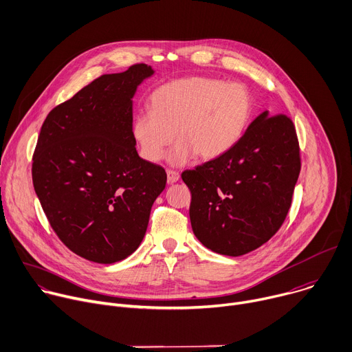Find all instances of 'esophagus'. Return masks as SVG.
Returning <instances> with one entry per match:
<instances>
[{"label": "esophagus", "instance_id": "34e87169", "mask_svg": "<svg viewBox=\"0 0 352 352\" xmlns=\"http://www.w3.org/2000/svg\"><path fill=\"white\" fill-rule=\"evenodd\" d=\"M166 175H168V183L169 184H173L180 179V175L175 170H166Z\"/></svg>", "mask_w": 352, "mask_h": 352}]
</instances>
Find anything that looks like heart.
<instances>
[{
  "label": "heart",
  "instance_id": "obj_1",
  "mask_svg": "<svg viewBox=\"0 0 352 352\" xmlns=\"http://www.w3.org/2000/svg\"><path fill=\"white\" fill-rule=\"evenodd\" d=\"M150 107L131 123L140 155L161 161L176 135L169 161L183 165L194 155L210 161L232 150L251 122L254 97L243 83L191 76L158 87Z\"/></svg>",
  "mask_w": 352,
  "mask_h": 352
}]
</instances>
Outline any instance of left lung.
Wrapping results in <instances>:
<instances>
[{
	"label": "left lung",
	"mask_w": 352,
	"mask_h": 352,
	"mask_svg": "<svg viewBox=\"0 0 352 352\" xmlns=\"http://www.w3.org/2000/svg\"><path fill=\"white\" fill-rule=\"evenodd\" d=\"M300 169L293 120L262 112L232 150L182 173L195 237L222 255L256 250L283 225Z\"/></svg>",
	"instance_id": "1"
}]
</instances>
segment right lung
<instances>
[{
    "mask_svg": "<svg viewBox=\"0 0 352 352\" xmlns=\"http://www.w3.org/2000/svg\"><path fill=\"white\" fill-rule=\"evenodd\" d=\"M154 75L146 63L102 75L45 118L33 155V186L60 241L79 256L113 263L147 232L165 169L140 158L133 97Z\"/></svg>",
    "mask_w": 352,
    "mask_h": 352,
    "instance_id": "1",
    "label": "right lung"
}]
</instances>
